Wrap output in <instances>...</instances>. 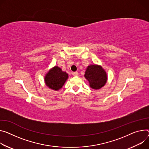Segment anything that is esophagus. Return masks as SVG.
I'll list each match as a JSON object with an SVG mask.
<instances>
[{"label":"esophagus","mask_w":149,"mask_h":149,"mask_svg":"<svg viewBox=\"0 0 149 149\" xmlns=\"http://www.w3.org/2000/svg\"><path fill=\"white\" fill-rule=\"evenodd\" d=\"M72 75H73L74 76H75V77H77V76L78 75V72L77 71H76V72H72Z\"/></svg>","instance_id":"1"}]
</instances>
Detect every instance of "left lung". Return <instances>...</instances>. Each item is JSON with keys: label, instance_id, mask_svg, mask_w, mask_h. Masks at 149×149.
Wrapping results in <instances>:
<instances>
[{"label": "left lung", "instance_id": "obj_1", "mask_svg": "<svg viewBox=\"0 0 149 149\" xmlns=\"http://www.w3.org/2000/svg\"><path fill=\"white\" fill-rule=\"evenodd\" d=\"M85 78L88 81L90 87L94 90L102 88L107 81V75L106 71L99 65H88L84 74Z\"/></svg>", "mask_w": 149, "mask_h": 149}]
</instances>
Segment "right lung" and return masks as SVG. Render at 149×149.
Returning <instances> with one entry per match:
<instances>
[{
    "label": "right lung",
    "mask_w": 149,
    "mask_h": 149,
    "mask_svg": "<svg viewBox=\"0 0 149 149\" xmlns=\"http://www.w3.org/2000/svg\"><path fill=\"white\" fill-rule=\"evenodd\" d=\"M68 78V74L63 71L59 66H55L45 75V83L49 88L58 91L63 87Z\"/></svg>",
    "instance_id": "obj_1"
}]
</instances>
